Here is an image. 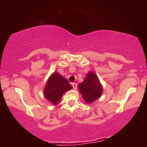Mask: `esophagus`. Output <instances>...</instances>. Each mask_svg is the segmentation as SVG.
<instances>
[{
  "label": "esophagus",
  "mask_w": 147,
  "mask_h": 147,
  "mask_svg": "<svg viewBox=\"0 0 147 147\" xmlns=\"http://www.w3.org/2000/svg\"><path fill=\"white\" fill-rule=\"evenodd\" d=\"M72 86H73V88L74 90H76V89H77V84L76 83H73Z\"/></svg>",
  "instance_id": "1"
}]
</instances>
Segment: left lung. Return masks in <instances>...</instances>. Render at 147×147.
Returning a JSON list of instances; mask_svg holds the SVG:
<instances>
[{
  "label": "left lung",
  "instance_id": "1",
  "mask_svg": "<svg viewBox=\"0 0 147 147\" xmlns=\"http://www.w3.org/2000/svg\"><path fill=\"white\" fill-rule=\"evenodd\" d=\"M82 96L88 104H91L100 98L103 92L102 86L94 72H89L86 78L78 85Z\"/></svg>",
  "mask_w": 147,
  "mask_h": 147
}]
</instances>
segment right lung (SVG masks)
Instances as JSON below:
<instances>
[{
	"label": "right lung",
	"mask_w": 147,
	"mask_h": 147,
	"mask_svg": "<svg viewBox=\"0 0 147 147\" xmlns=\"http://www.w3.org/2000/svg\"><path fill=\"white\" fill-rule=\"evenodd\" d=\"M73 88L66 78L58 73L49 76L44 88V96L50 102L57 105L66 91Z\"/></svg>",
	"instance_id": "right-lung-1"
}]
</instances>
